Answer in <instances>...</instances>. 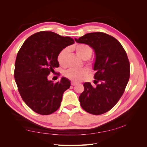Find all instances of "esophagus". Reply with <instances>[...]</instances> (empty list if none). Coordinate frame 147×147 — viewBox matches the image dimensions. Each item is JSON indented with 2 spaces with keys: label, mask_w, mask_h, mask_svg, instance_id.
I'll return each mask as SVG.
<instances>
[{
  "label": "esophagus",
  "mask_w": 147,
  "mask_h": 147,
  "mask_svg": "<svg viewBox=\"0 0 147 147\" xmlns=\"http://www.w3.org/2000/svg\"><path fill=\"white\" fill-rule=\"evenodd\" d=\"M77 84H78V83H77V82H71V85H73V86L76 85Z\"/></svg>",
  "instance_id": "1"
}]
</instances>
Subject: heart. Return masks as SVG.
<instances>
[{"label": "heart", "mask_w": 147, "mask_h": 147, "mask_svg": "<svg viewBox=\"0 0 147 147\" xmlns=\"http://www.w3.org/2000/svg\"><path fill=\"white\" fill-rule=\"evenodd\" d=\"M76 52V54L83 60H86L91 57L93 53V49L90 45L85 43L77 44L72 47ZM69 53L68 49H64L59 52L57 55V61L59 65L62 67H65L67 65V58ZM89 70L88 68H82L80 69H69L65 71L64 75L67 78L75 82L82 80L88 73Z\"/></svg>", "instance_id": "b5f03b06"}]
</instances>
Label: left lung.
<instances>
[{
  "label": "left lung",
  "mask_w": 147,
  "mask_h": 147,
  "mask_svg": "<svg viewBox=\"0 0 147 147\" xmlns=\"http://www.w3.org/2000/svg\"><path fill=\"white\" fill-rule=\"evenodd\" d=\"M75 41L94 51V82L98 83L95 87L89 82L83 84L80 105L90 114H104L119 100L128 83L130 65L126 52L114 37L102 32L86 33Z\"/></svg>",
  "instance_id": "8db88e82"
}]
</instances>
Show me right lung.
<instances>
[{"label": "right lung", "mask_w": 147, "mask_h": 147, "mask_svg": "<svg viewBox=\"0 0 147 147\" xmlns=\"http://www.w3.org/2000/svg\"><path fill=\"white\" fill-rule=\"evenodd\" d=\"M74 43L69 36L40 32L28 38L19 51L15 82L23 101L36 113L49 115L60 107L64 92L71 86L70 81L62 77L61 82L54 83L47 77L59 66V52Z\"/></svg>", "instance_id": "obj_1"}]
</instances>
